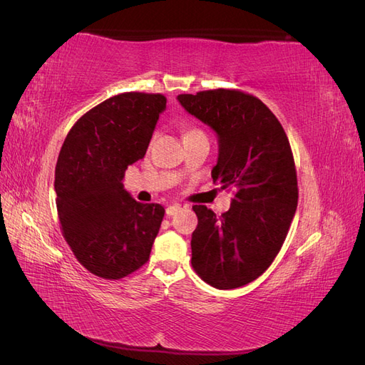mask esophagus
I'll use <instances>...</instances> for the list:
<instances>
[{"instance_id": "1", "label": "esophagus", "mask_w": 365, "mask_h": 365, "mask_svg": "<svg viewBox=\"0 0 365 365\" xmlns=\"http://www.w3.org/2000/svg\"><path fill=\"white\" fill-rule=\"evenodd\" d=\"M181 210V204H172V205H169L168 208H165V215L168 216H173V215H176Z\"/></svg>"}]
</instances>
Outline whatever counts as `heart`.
I'll use <instances>...</instances> for the list:
<instances>
[{"mask_svg": "<svg viewBox=\"0 0 365 365\" xmlns=\"http://www.w3.org/2000/svg\"><path fill=\"white\" fill-rule=\"evenodd\" d=\"M197 132H201V130H200V129H196V128H189V129H185V130H184V135L197 134Z\"/></svg>", "mask_w": 365, "mask_h": 365, "instance_id": "heart-1", "label": "heart"}]
</instances>
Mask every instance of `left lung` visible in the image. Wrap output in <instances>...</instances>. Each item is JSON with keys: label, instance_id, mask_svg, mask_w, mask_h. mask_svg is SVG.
Returning a JSON list of instances; mask_svg holds the SVG:
<instances>
[{"label": "left lung", "instance_id": "1", "mask_svg": "<svg viewBox=\"0 0 365 365\" xmlns=\"http://www.w3.org/2000/svg\"><path fill=\"white\" fill-rule=\"evenodd\" d=\"M187 113L217 137L213 182L235 192L217 217L193 205L192 267L217 289H235L269 268L297 210V173L289 140L280 121L257 97L236 90L180 94Z\"/></svg>", "mask_w": 365, "mask_h": 365}]
</instances>
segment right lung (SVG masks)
Instances as JSON below:
<instances>
[{"label": "right lung", "mask_w": 365, "mask_h": 365, "mask_svg": "<svg viewBox=\"0 0 365 365\" xmlns=\"http://www.w3.org/2000/svg\"><path fill=\"white\" fill-rule=\"evenodd\" d=\"M164 109L161 94H118L82 115L63 141L54 175L62 233L97 277L123 279L149 260L164 208L137 202L123 176L145 157Z\"/></svg>", "instance_id": "1"}]
</instances>
